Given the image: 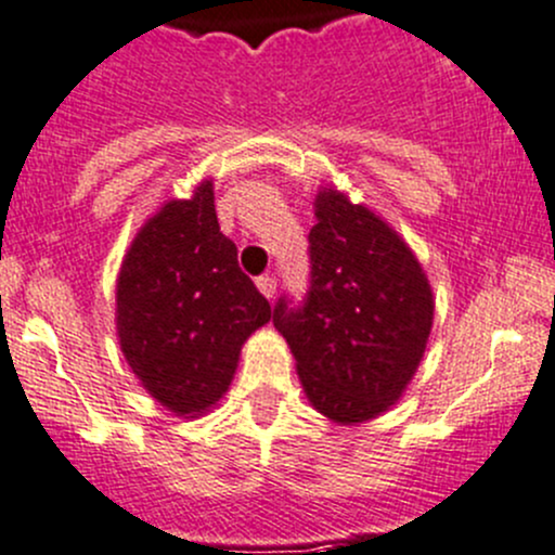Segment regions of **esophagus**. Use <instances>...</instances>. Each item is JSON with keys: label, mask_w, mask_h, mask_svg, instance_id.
I'll list each match as a JSON object with an SVG mask.
<instances>
[{"label": "esophagus", "mask_w": 555, "mask_h": 555, "mask_svg": "<svg viewBox=\"0 0 555 555\" xmlns=\"http://www.w3.org/2000/svg\"><path fill=\"white\" fill-rule=\"evenodd\" d=\"M256 288L261 291V296H267V299H272V296H275V288H278V283H275V278L264 275V278H259V280H256Z\"/></svg>", "instance_id": "obj_1"}]
</instances>
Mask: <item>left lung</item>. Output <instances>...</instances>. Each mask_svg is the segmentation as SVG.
Returning a JSON list of instances; mask_svg holds the SVG:
<instances>
[{"instance_id":"1","label":"left lung","mask_w":555,"mask_h":555,"mask_svg":"<svg viewBox=\"0 0 555 555\" xmlns=\"http://www.w3.org/2000/svg\"><path fill=\"white\" fill-rule=\"evenodd\" d=\"M307 305L275 307L312 410L337 426L388 413L408 391L435 323V291L402 234L337 185L312 202Z\"/></svg>"}]
</instances>
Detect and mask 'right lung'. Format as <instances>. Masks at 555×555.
<instances>
[{
	"mask_svg": "<svg viewBox=\"0 0 555 555\" xmlns=\"http://www.w3.org/2000/svg\"><path fill=\"white\" fill-rule=\"evenodd\" d=\"M272 307L221 234L212 178L167 196L137 229L115 280V334L140 386L178 418L210 413Z\"/></svg>",
	"mask_w": 555,
	"mask_h": 555,
	"instance_id": "1",
	"label": "right lung"
}]
</instances>
